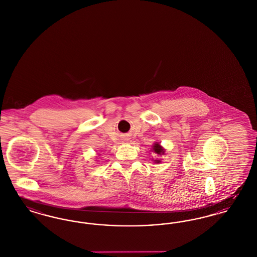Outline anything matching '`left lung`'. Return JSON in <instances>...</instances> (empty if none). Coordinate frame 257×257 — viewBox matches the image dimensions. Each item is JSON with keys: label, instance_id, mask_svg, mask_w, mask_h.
<instances>
[{"label": "left lung", "instance_id": "8db88e82", "mask_svg": "<svg viewBox=\"0 0 257 257\" xmlns=\"http://www.w3.org/2000/svg\"><path fill=\"white\" fill-rule=\"evenodd\" d=\"M153 151L158 155H162L165 153V150L163 149V147L160 145V144H155L154 145H153ZM155 162H156V163H160L159 160H156Z\"/></svg>", "mask_w": 257, "mask_h": 257}]
</instances>
